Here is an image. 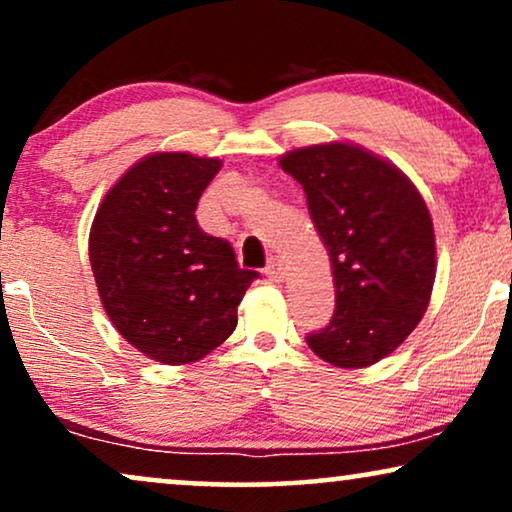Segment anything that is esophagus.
Wrapping results in <instances>:
<instances>
[{"label":"esophagus","instance_id":"obj_1","mask_svg":"<svg viewBox=\"0 0 512 512\" xmlns=\"http://www.w3.org/2000/svg\"><path fill=\"white\" fill-rule=\"evenodd\" d=\"M264 274H267L271 281H283V278H286V264H283L281 257H271Z\"/></svg>","mask_w":512,"mask_h":512}]
</instances>
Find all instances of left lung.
I'll use <instances>...</instances> for the list:
<instances>
[{"instance_id": "1", "label": "left lung", "mask_w": 512, "mask_h": 512, "mask_svg": "<svg viewBox=\"0 0 512 512\" xmlns=\"http://www.w3.org/2000/svg\"><path fill=\"white\" fill-rule=\"evenodd\" d=\"M278 163L302 184L333 267V319L309 333L307 345L338 368L385 359L418 326L432 295L428 205L399 167L345 141L297 148Z\"/></svg>"}]
</instances>
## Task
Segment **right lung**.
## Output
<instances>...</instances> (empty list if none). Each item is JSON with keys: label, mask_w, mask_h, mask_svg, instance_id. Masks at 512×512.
<instances>
[{"label": "right lung", "mask_w": 512, "mask_h": 512, "mask_svg": "<svg viewBox=\"0 0 512 512\" xmlns=\"http://www.w3.org/2000/svg\"><path fill=\"white\" fill-rule=\"evenodd\" d=\"M219 167L191 153L146 155L106 193L89 231L108 319L160 364H191L222 345L260 276L238 267L229 241L198 226V200Z\"/></svg>", "instance_id": "right-lung-1"}]
</instances>
